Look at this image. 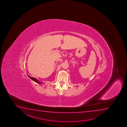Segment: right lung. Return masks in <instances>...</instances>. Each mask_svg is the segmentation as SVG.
<instances>
[{"label": "right lung", "instance_id": "add662e5", "mask_svg": "<svg viewBox=\"0 0 127 127\" xmlns=\"http://www.w3.org/2000/svg\"><path fill=\"white\" fill-rule=\"evenodd\" d=\"M28 76H29V77L31 79H32V80L34 82H36V83H37L38 84H42V83H41V82H40L37 79H36V78H35L32 77H31V76H29L28 75Z\"/></svg>", "mask_w": 127, "mask_h": 127}]
</instances>
